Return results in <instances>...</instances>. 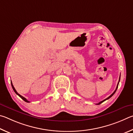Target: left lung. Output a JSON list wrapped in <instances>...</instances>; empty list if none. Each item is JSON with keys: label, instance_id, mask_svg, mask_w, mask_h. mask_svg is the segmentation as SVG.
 <instances>
[{"label": "left lung", "instance_id": "left-lung-1", "mask_svg": "<svg viewBox=\"0 0 133 133\" xmlns=\"http://www.w3.org/2000/svg\"><path fill=\"white\" fill-rule=\"evenodd\" d=\"M120 78H119V81H118V84H117V87H116V90H115V91H114V92L112 94H111L110 96H109L108 98H106V99H105L104 100H103V101H101V102H99V103H97V104H101L102 103H103V102H104V101H106V100H108V99H110V97L113 96V95L115 94V92H116V90H117V88H118V83H119V82H120Z\"/></svg>", "mask_w": 133, "mask_h": 133}]
</instances>
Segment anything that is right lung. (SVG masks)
<instances>
[{"instance_id":"obj_1","label":"right lung","mask_w":133,"mask_h":133,"mask_svg":"<svg viewBox=\"0 0 133 133\" xmlns=\"http://www.w3.org/2000/svg\"><path fill=\"white\" fill-rule=\"evenodd\" d=\"M11 87H12V88H13V90H14V91H15V92L16 93V94H17V95H18V96H19L20 97H21V98H22L23 100V101H25V102H27V103H29V101H27V100L26 99H25V97H23V96H21V95L19 94H18V93H17V91H16V90L15 89V87H13V83H12V82H11Z\"/></svg>"}]
</instances>
